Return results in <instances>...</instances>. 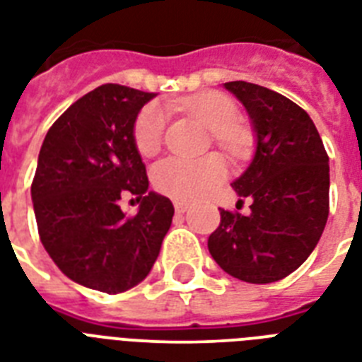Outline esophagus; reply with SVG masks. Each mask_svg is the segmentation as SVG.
I'll list each match as a JSON object with an SVG mask.
<instances>
[{
    "label": "esophagus",
    "mask_w": 362,
    "mask_h": 362,
    "mask_svg": "<svg viewBox=\"0 0 362 362\" xmlns=\"http://www.w3.org/2000/svg\"><path fill=\"white\" fill-rule=\"evenodd\" d=\"M187 206H189V204H187L186 201H175V210H176V212H178V214H182V212H186Z\"/></svg>",
    "instance_id": "1"
}]
</instances>
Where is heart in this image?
I'll use <instances>...</instances> for the list:
<instances>
[{"instance_id":"1","label":"heart","mask_w":362,"mask_h":362,"mask_svg":"<svg viewBox=\"0 0 362 362\" xmlns=\"http://www.w3.org/2000/svg\"><path fill=\"white\" fill-rule=\"evenodd\" d=\"M170 109L186 110L204 129L212 133V141L229 156H242L250 146L246 129L237 124L238 109L231 99L220 92L201 93L186 99H173ZM167 110L159 103H148L136 116L133 141L142 156H156L163 144ZM223 180V165L214 158L189 159L167 158L153 169V186L173 199L189 201L214 189Z\"/></svg>"}]
</instances>
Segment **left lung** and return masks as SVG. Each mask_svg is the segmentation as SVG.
I'll list each match as a JSON object with an SVG mask.
<instances>
[{
    "label": "left lung",
    "instance_id": "obj_1",
    "mask_svg": "<svg viewBox=\"0 0 362 362\" xmlns=\"http://www.w3.org/2000/svg\"><path fill=\"white\" fill-rule=\"evenodd\" d=\"M223 86L246 107L255 129L250 167L233 182L250 214L220 210L209 237L214 261L247 284H270L297 270L314 252L329 218V156L314 122L269 88L235 81Z\"/></svg>",
    "mask_w": 362,
    "mask_h": 362
}]
</instances>
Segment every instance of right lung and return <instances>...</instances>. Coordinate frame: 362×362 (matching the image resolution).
Returning <instances> with one entry per match:
<instances>
[{"label": "right lung", "mask_w": 362, "mask_h": 362, "mask_svg": "<svg viewBox=\"0 0 362 362\" xmlns=\"http://www.w3.org/2000/svg\"><path fill=\"white\" fill-rule=\"evenodd\" d=\"M156 93L103 84L71 105L42 141L31 201L42 246L67 278L116 295L152 270L175 206L148 192L133 141L136 115ZM141 201L125 216L119 201Z\"/></svg>", "instance_id": "add662e5"}]
</instances>
